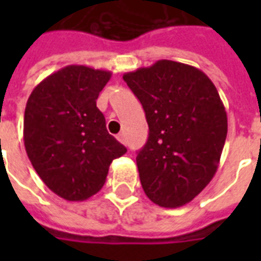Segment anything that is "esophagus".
Listing matches in <instances>:
<instances>
[{
    "mask_svg": "<svg viewBox=\"0 0 261 261\" xmlns=\"http://www.w3.org/2000/svg\"><path fill=\"white\" fill-rule=\"evenodd\" d=\"M116 138H117V140H119L121 144H125V137H124V134H123V133L117 134V137H116Z\"/></svg>",
    "mask_w": 261,
    "mask_h": 261,
    "instance_id": "1",
    "label": "esophagus"
}]
</instances>
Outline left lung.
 I'll return each mask as SVG.
<instances>
[{"instance_id":"8db88e82","label":"left lung","mask_w":261,"mask_h":261,"mask_svg":"<svg viewBox=\"0 0 261 261\" xmlns=\"http://www.w3.org/2000/svg\"><path fill=\"white\" fill-rule=\"evenodd\" d=\"M141 102L149 136L137 153L142 189L161 207L190 202L218 169L228 117L217 88L201 69L159 60L125 72Z\"/></svg>"}]
</instances>
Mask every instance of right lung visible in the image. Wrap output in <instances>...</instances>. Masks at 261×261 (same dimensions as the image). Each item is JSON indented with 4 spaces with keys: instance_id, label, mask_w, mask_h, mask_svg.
<instances>
[{
    "instance_id": "obj_1",
    "label": "right lung",
    "mask_w": 261,
    "mask_h": 261,
    "mask_svg": "<svg viewBox=\"0 0 261 261\" xmlns=\"http://www.w3.org/2000/svg\"><path fill=\"white\" fill-rule=\"evenodd\" d=\"M110 76L105 69L67 65L44 78L26 103V153L44 185L67 201L96 194L112 161L127 152L96 108Z\"/></svg>"
}]
</instances>
